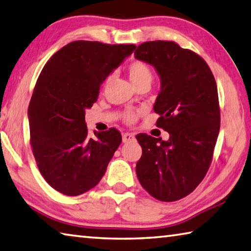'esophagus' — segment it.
<instances>
[{
    "label": "esophagus",
    "mask_w": 251,
    "mask_h": 251,
    "mask_svg": "<svg viewBox=\"0 0 251 251\" xmlns=\"http://www.w3.org/2000/svg\"><path fill=\"white\" fill-rule=\"evenodd\" d=\"M135 135L130 133H125L123 134V143H131V141H135Z\"/></svg>",
    "instance_id": "34e87169"
}]
</instances>
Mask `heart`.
I'll list each match as a JSON object with an SVG mask.
<instances>
[{"instance_id": "b5f03b06", "label": "heart", "mask_w": 251, "mask_h": 251, "mask_svg": "<svg viewBox=\"0 0 251 251\" xmlns=\"http://www.w3.org/2000/svg\"><path fill=\"white\" fill-rule=\"evenodd\" d=\"M128 75L134 86L140 83H145V82L150 83L152 80V71L150 69V67L146 62L140 60H135L130 63L128 66ZM111 78L112 76H110L107 81H110ZM135 118L136 116L134 114H128L127 115V121L128 122H134Z\"/></svg>"}]
</instances>
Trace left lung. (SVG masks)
Returning <instances> with one entry per match:
<instances>
[{"instance_id": "8db88e82", "label": "left lung", "mask_w": 251, "mask_h": 251, "mask_svg": "<svg viewBox=\"0 0 251 251\" xmlns=\"http://www.w3.org/2000/svg\"><path fill=\"white\" fill-rule=\"evenodd\" d=\"M135 58L152 66L160 78L153 111L168 140L136 136L143 154L136 173L143 188L159 201L186 197L200 184L211 165L220 133L215 79L203 59L175 42L139 45Z\"/></svg>"}]
</instances>
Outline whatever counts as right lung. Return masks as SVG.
Instances as JSON below:
<instances>
[{
    "instance_id": "right-lung-1",
    "label": "right lung",
    "mask_w": 251,
    "mask_h": 251,
    "mask_svg": "<svg viewBox=\"0 0 251 251\" xmlns=\"http://www.w3.org/2000/svg\"><path fill=\"white\" fill-rule=\"evenodd\" d=\"M135 48L78 40L58 50L42 70L27 112L30 144L40 173L58 192L76 197L94 188L121 145L115 128L89 137L85 111Z\"/></svg>"
}]
</instances>
